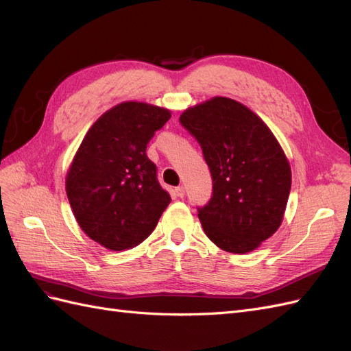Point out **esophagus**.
I'll list each match as a JSON object with an SVG mask.
<instances>
[{"mask_svg": "<svg viewBox=\"0 0 351 351\" xmlns=\"http://www.w3.org/2000/svg\"><path fill=\"white\" fill-rule=\"evenodd\" d=\"M176 195H177L178 197H184V195H186L184 187H183V186H178V187L176 189Z\"/></svg>", "mask_w": 351, "mask_h": 351, "instance_id": "obj_1", "label": "esophagus"}]
</instances>
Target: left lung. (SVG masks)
<instances>
[{"mask_svg":"<svg viewBox=\"0 0 351 351\" xmlns=\"http://www.w3.org/2000/svg\"><path fill=\"white\" fill-rule=\"evenodd\" d=\"M200 145L212 196L197 217L212 243L247 253L281 226L291 189L289 161L259 117L243 104L217 97L180 117Z\"/></svg>","mask_w":351,"mask_h":351,"instance_id":"obj_1","label":"left lung"}]
</instances>
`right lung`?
Listing matches in <instances>:
<instances>
[{"label":"right lung","instance_id":"obj_1","mask_svg":"<svg viewBox=\"0 0 351 351\" xmlns=\"http://www.w3.org/2000/svg\"><path fill=\"white\" fill-rule=\"evenodd\" d=\"M171 112L123 102L97 120L67 174V197L80 228L110 250L137 246L155 230L171 196L158 182L147 143Z\"/></svg>","mask_w":351,"mask_h":351}]
</instances>
